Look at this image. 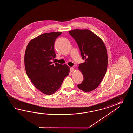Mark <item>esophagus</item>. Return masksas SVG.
<instances>
[{"instance_id":"1","label":"esophagus","mask_w":133,"mask_h":133,"mask_svg":"<svg viewBox=\"0 0 133 133\" xmlns=\"http://www.w3.org/2000/svg\"><path fill=\"white\" fill-rule=\"evenodd\" d=\"M70 72H73L74 70V68L73 67H71L70 68Z\"/></svg>"}]
</instances>
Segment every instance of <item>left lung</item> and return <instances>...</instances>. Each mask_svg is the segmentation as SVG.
I'll return each instance as SVG.
<instances>
[{"label": "left lung", "mask_w": 133, "mask_h": 133, "mask_svg": "<svg viewBox=\"0 0 133 133\" xmlns=\"http://www.w3.org/2000/svg\"><path fill=\"white\" fill-rule=\"evenodd\" d=\"M69 33L76 40L82 59L85 60L78 67L84 78L77 87L84 92H90L99 86L107 72L105 45L99 37L88 29H74Z\"/></svg>", "instance_id": "obj_1"}]
</instances>
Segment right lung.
<instances>
[{
    "label": "right lung",
    "mask_w": 133,
    "mask_h": 133,
    "mask_svg": "<svg viewBox=\"0 0 133 133\" xmlns=\"http://www.w3.org/2000/svg\"><path fill=\"white\" fill-rule=\"evenodd\" d=\"M61 33L42 34L30 40L25 49L24 61L28 78L37 89L48 95L59 89L70 72V68L66 64H54L52 62L56 57L55 40Z\"/></svg>",
    "instance_id": "right-lung-1"
}]
</instances>
